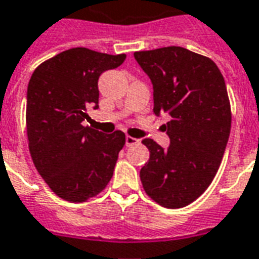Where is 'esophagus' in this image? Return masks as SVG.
I'll return each mask as SVG.
<instances>
[{
	"instance_id": "esophagus-1",
	"label": "esophagus",
	"mask_w": 259,
	"mask_h": 259,
	"mask_svg": "<svg viewBox=\"0 0 259 259\" xmlns=\"http://www.w3.org/2000/svg\"><path fill=\"white\" fill-rule=\"evenodd\" d=\"M139 141H140V140L135 139V137H130V136H126V145H127V147H130V145L137 144Z\"/></svg>"
}]
</instances>
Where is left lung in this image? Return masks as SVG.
<instances>
[{
	"instance_id": "8db88e82",
	"label": "left lung",
	"mask_w": 259,
	"mask_h": 259,
	"mask_svg": "<svg viewBox=\"0 0 259 259\" xmlns=\"http://www.w3.org/2000/svg\"><path fill=\"white\" fill-rule=\"evenodd\" d=\"M154 88L155 115L166 114L170 145L144 139L149 160L140 178L149 198L180 208L202 195L215 177L231 133V104L217 64L181 47L136 52Z\"/></svg>"
}]
</instances>
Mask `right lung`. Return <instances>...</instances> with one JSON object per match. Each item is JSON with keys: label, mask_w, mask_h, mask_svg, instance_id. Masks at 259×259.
<instances>
[{"label": "right lung", "mask_w": 259, "mask_h": 259, "mask_svg": "<svg viewBox=\"0 0 259 259\" xmlns=\"http://www.w3.org/2000/svg\"><path fill=\"white\" fill-rule=\"evenodd\" d=\"M126 55L72 48L44 61L27 88L28 148L38 173L64 200L81 203L110 183L124 133L104 135L82 126L88 108H99V78Z\"/></svg>", "instance_id": "right-lung-1"}]
</instances>
